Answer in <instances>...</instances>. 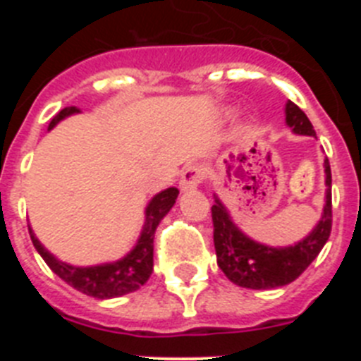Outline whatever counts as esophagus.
<instances>
[{"label":"esophagus","mask_w":361,"mask_h":361,"mask_svg":"<svg viewBox=\"0 0 361 361\" xmlns=\"http://www.w3.org/2000/svg\"><path fill=\"white\" fill-rule=\"evenodd\" d=\"M204 178V170L200 166H188L186 170L183 171L180 175V180H178V188L183 191H190V190H195L200 183H202Z\"/></svg>","instance_id":"obj_1"}]
</instances>
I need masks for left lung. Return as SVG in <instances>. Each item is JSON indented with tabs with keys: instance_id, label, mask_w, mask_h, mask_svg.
Segmentation results:
<instances>
[{
	"instance_id": "1",
	"label": "left lung",
	"mask_w": 361,
	"mask_h": 361,
	"mask_svg": "<svg viewBox=\"0 0 361 361\" xmlns=\"http://www.w3.org/2000/svg\"><path fill=\"white\" fill-rule=\"evenodd\" d=\"M286 124L296 135L314 137L311 121L295 103H286ZM325 168V204L318 224L307 237L286 247L260 244L253 240L233 222L228 208L215 195L212 208L213 242H215L216 264L224 275L240 288L273 289L288 286L298 279L318 257L331 235L333 204H331V166L327 157Z\"/></svg>"
}]
</instances>
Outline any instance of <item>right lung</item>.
Wrapping results in <instances>:
<instances>
[{
  "mask_svg": "<svg viewBox=\"0 0 361 361\" xmlns=\"http://www.w3.org/2000/svg\"><path fill=\"white\" fill-rule=\"evenodd\" d=\"M79 111L81 110L78 106L63 108L50 121L49 130H52L57 123H61L63 119L73 116V114H79ZM177 197V188H166V190L159 191L157 195H153V199L149 200L145 209V226L141 229L139 240H137V244L133 245V250L130 253H126L123 258L116 260V262L97 264V266L88 267H79L61 262L59 258L54 257L37 240L30 226H28V233H30L32 244L37 250V253L43 257L47 266L59 279L65 280L68 286L99 300L117 298V296L137 291L141 286L148 282L153 271V237H155V229H157L159 222L173 208Z\"/></svg>",
  "mask_w": 361,
  "mask_h": 361,
  "instance_id": "right-lung-1",
  "label": "right lung"
}]
</instances>
